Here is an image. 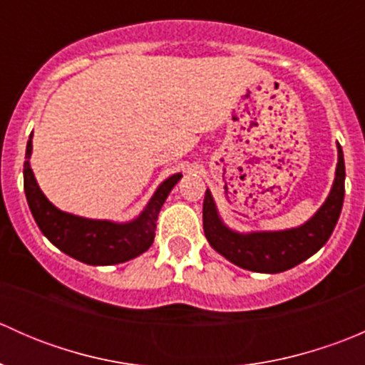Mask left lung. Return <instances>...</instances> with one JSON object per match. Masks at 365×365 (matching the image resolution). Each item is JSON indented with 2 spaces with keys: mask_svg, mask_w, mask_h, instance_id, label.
Instances as JSON below:
<instances>
[{
  "mask_svg": "<svg viewBox=\"0 0 365 365\" xmlns=\"http://www.w3.org/2000/svg\"><path fill=\"white\" fill-rule=\"evenodd\" d=\"M337 153L339 160H337L336 180L329 197L311 220L293 230L249 235L231 231L222 224L212 194L206 190L203 201V230L206 240L231 263L261 274H279L311 257L327 244L341 215L346 171L339 145H337Z\"/></svg>",
  "mask_w": 365,
  "mask_h": 365,
  "instance_id": "1",
  "label": "left lung"
}]
</instances>
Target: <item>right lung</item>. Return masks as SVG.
Returning a JSON list of instances; mask_svg holds the SVG:
<instances>
[{
  "mask_svg": "<svg viewBox=\"0 0 365 365\" xmlns=\"http://www.w3.org/2000/svg\"><path fill=\"white\" fill-rule=\"evenodd\" d=\"M31 138L26 146L24 160V192L28 200L33 219L38 224L40 231L73 259L86 264H116L132 259L153 244L157 230V219L165 197L171 192L182 175L169 176L160 183L153 197L141 215L132 222L116 224L111 220H93L61 212L51 203L36 183L35 175L29 168L31 157Z\"/></svg>",
  "mask_w": 365,
  "mask_h": 365,
  "instance_id": "right-lung-1",
  "label": "right lung"
}]
</instances>
